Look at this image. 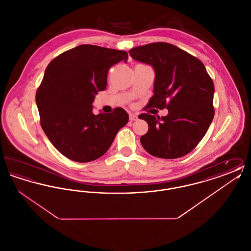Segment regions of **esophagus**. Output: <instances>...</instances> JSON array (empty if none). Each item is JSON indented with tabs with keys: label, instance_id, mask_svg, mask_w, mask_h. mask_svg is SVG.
<instances>
[{
	"label": "esophagus",
	"instance_id": "obj_1",
	"mask_svg": "<svg viewBox=\"0 0 251 251\" xmlns=\"http://www.w3.org/2000/svg\"><path fill=\"white\" fill-rule=\"evenodd\" d=\"M129 117H130V120L131 121H133V120H136L138 119V117L135 114H132V113L129 114Z\"/></svg>",
	"mask_w": 251,
	"mask_h": 251
}]
</instances>
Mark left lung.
<instances>
[{
    "mask_svg": "<svg viewBox=\"0 0 251 251\" xmlns=\"http://www.w3.org/2000/svg\"><path fill=\"white\" fill-rule=\"evenodd\" d=\"M129 53L154 69V95L148 107L168 110V115L161 118L139 115L149 125V131L140 138L144 149L164 159L186 155L201 142L215 116V85L205 66L166 42L135 47Z\"/></svg>",
    "mask_w": 251,
    "mask_h": 251,
    "instance_id": "obj_1",
    "label": "left lung"
}]
</instances>
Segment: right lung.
<instances>
[{"instance_id":"obj_1","label":"right lung","mask_w":251,"mask_h":251,"mask_svg":"<svg viewBox=\"0 0 251 251\" xmlns=\"http://www.w3.org/2000/svg\"><path fill=\"white\" fill-rule=\"evenodd\" d=\"M125 50L80 45L51 60L36 94L40 124L50 143L72 161L91 162L103 155L129 121L118 107L94 115L92 103L107 85L109 69L124 60Z\"/></svg>"}]
</instances>
